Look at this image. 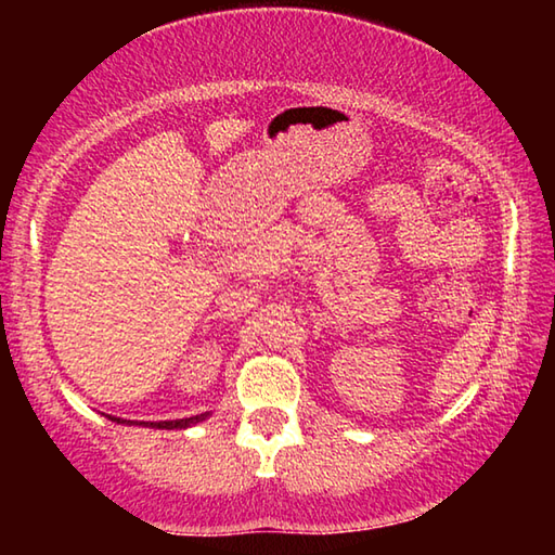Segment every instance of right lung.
Segmentation results:
<instances>
[{
	"instance_id": "right-lung-1",
	"label": "right lung",
	"mask_w": 555,
	"mask_h": 555,
	"mask_svg": "<svg viewBox=\"0 0 555 555\" xmlns=\"http://www.w3.org/2000/svg\"><path fill=\"white\" fill-rule=\"evenodd\" d=\"M208 413H201V416H191V418H178V421H149V424L144 426H152V428H166V430H173V428H188L193 424H198V421H203ZM117 421V424H127V421H119V418H112ZM142 426V424H139Z\"/></svg>"
}]
</instances>
